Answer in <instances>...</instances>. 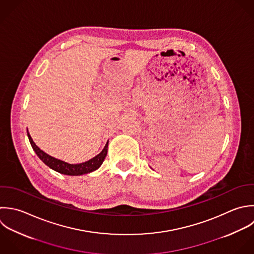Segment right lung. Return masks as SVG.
<instances>
[{
  "label": "right lung",
  "mask_w": 254,
  "mask_h": 254,
  "mask_svg": "<svg viewBox=\"0 0 254 254\" xmlns=\"http://www.w3.org/2000/svg\"><path fill=\"white\" fill-rule=\"evenodd\" d=\"M27 136L29 139V142L31 144L32 149L34 150V152L36 153V155L40 158V160H42V162L44 164H46L49 168L61 173V174H65V175H70V176H78V175H83V174H87L90 172H93L95 170H97L102 163L104 162L106 156H107V152H108V144L109 141H107L104 149L95 157H93L92 159L83 162V163H79V164H69L67 162H64L62 160H59L57 158H54L50 155H48L47 153H45L44 151H42L32 140L30 134L27 131Z\"/></svg>",
  "instance_id": "obj_1"
}]
</instances>
